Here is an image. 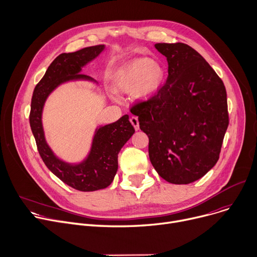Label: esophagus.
I'll return each mask as SVG.
<instances>
[{"instance_id":"esophagus-1","label":"esophagus","mask_w":257,"mask_h":257,"mask_svg":"<svg viewBox=\"0 0 257 257\" xmlns=\"http://www.w3.org/2000/svg\"><path fill=\"white\" fill-rule=\"evenodd\" d=\"M130 121H131V123L133 124V126L135 127V130L138 131V130H139V121H138V118H137L136 116H132V117L130 118Z\"/></svg>"}]
</instances>
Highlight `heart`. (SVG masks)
I'll list each match as a JSON object with an SVG mask.
<instances>
[{
	"instance_id": "b5f03b06",
	"label": "heart",
	"mask_w": 257,
	"mask_h": 257,
	"mask_svg": "<svg viewBox=\"0 0 257 257\" xmlns=\"http://www.w3.org/2000/svg\"><path fill=\"white\" fill-rule=\"evenodd\" d=\"M165 78L162 66L150 58L133 60L117 76V87L123 92L136 91L141 99H150L161 89Z\"/></svg>"
}]
</instances>
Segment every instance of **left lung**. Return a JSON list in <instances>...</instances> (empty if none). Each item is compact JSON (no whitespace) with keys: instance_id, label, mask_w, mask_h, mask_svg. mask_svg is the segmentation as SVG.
<instances>
[{"instance_id":"left-lung-1","label":"left lung","mask_w":257,"mask_h":257,"mask_svg":"<svg viewBox=\"0 0 257 257\" xmlns=\"http://www.w3.org/2000/svg\"><path fill=\"white\" fill-rule=\"evenodd\" d=\"M168 63V76L152 98L131 106L149 136L150 160L173 184H189L215 165L229 124L223 80L190 46L155 45Z\"/></svg>"}]
</instances>
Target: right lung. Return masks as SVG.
I'll return each instance as SVG.
<instances>
[{
	"mask_svg": "<svg viewBox=\"0 0 257 257\" xmlns=\"http://www.w3.org/2000/svg\"><path fill=\"white\" fill-rule=\"evenodd\" d=\"M103 49L104 46L99 45L58 55L36 84L31 99L29 121L41 158L59 180L80 191L99 190L113 182L118 169V154L135 133L128 115L97 130L88 158L79 164L72 165L59 160L48 146L42 125V112L47 97L60 83L74 79L93 80L79 72L85 64L98 56Z\"/></svg>",
	"mask_w": 257,
	"mask_h": 257,
	"instance_id": "obj_1",
	"label": "right lung"
}]
</instances>
